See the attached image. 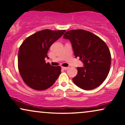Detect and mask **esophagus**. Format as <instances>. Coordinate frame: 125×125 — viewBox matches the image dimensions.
I'll return each mask as SVG.
<instances>
[{
  "instance_id": "34e87169",
  "label": "esophagus",
  "mask_w": 125,
  "mask_h": 125,
  "mask_svg": "<svg viewBox=\"0 0 125 125\" xmlns=\"http://www.w3.org/2000/svg\"><path fill=\"white\" fill-rule=\"evenodd\" d=\"M62 69H63V70H67V69H68L69 67H62Z\"/></svg>"
}]
</instances>
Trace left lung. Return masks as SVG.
Wrapping results in <instances>:
<instances>
[{"instance_id": "8db88e82", "label": "left lung", "mask_w": 125, "mask_h": 125, "mask_svg": "<svg viewBox=\"0 0 125 125\" xmlns=\"http://www.w3.org/2000/svg\"><path fill=\"white\" fill-rule=\"evenodd\" d=\"M63 38L71 41L75 58L79 57L84 66L77 67L73 78L76 85L84 90L98 87L106 79L110 71L111 55L104 41L84 30L67 31Z\"/></svg>"}]
</instances>
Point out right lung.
I'll use <instances>...</instances> for the list:
<instances>
[{"label":"right lung","mask_w":125,"mask_h":125,"mask_svg":"<svg viewBox=\"0 0 125 125\" xmlns=\"http://www.w3.org/2000/svg\"><path fill=\"white\" fill-rule=\"evenodd\" d=\"M66 31H39L30 36L20 46L18 68L20 74L28 86L37 90L51 87L61 73V66H53L45 62L48 52L54 42Z\"/></svg>","instance_id":"1"}]
</instances>
